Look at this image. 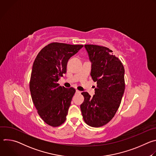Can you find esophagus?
Wrapping results in <instances>:
<instances>
[{"label":"esophagus","mask_w":156,"mask_h":156,"mask_svg":"<svg viewBox=\"0 0 156 156\" xmlns=\"http://www.w3.org/2000/svg\"><path fill=\"white\" fill-rule=\"evenodd\" d=\"M76 93H80V91L76 90Z\"/></svg>","instance_id":"1"}]
</instances>
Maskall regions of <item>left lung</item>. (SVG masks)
Instances as JSON below:
<instances>
[{
    "mask_svg": "<svg viewBox=\"0 0 156 156\" xmlns=\"http://www.w3.org/2000/svg\"><path fill=\"white\" fill-rule=\"evenodd\" d=\"M84 47L92 62L91 76L97 82L93 98L87 92L80 105L85 123L93 127L106 125L113 119L120 107L125 91V69L120 60L110 49L93 44Z\"/></svg>",
    "mask_w": 156,
    "mask_h": 156,
    "instance_id": "left-lung-1",
    "label": "left lung"
}]
</instances>
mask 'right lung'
Masks as SVG:
<instances>
[{
    "label": "right lung",
    "mask_w": 156,
    "mask_h": 156,
    "mask_svg": "<svg viewBox=\"0 0 156 156\" xmlns=\"http://www.w3.org/2000/svg\"><path fill=\"white\" fill-rule=\"evenodd\" d=\"M83 47L52 42L40 51L34 61L30 81L31 98L40 117L51 126L66 120L76 90L62 87L57 81L66 73L69 59Z\"/></svg>",
    "instance_id": "obj_1"
}]
</instances>
